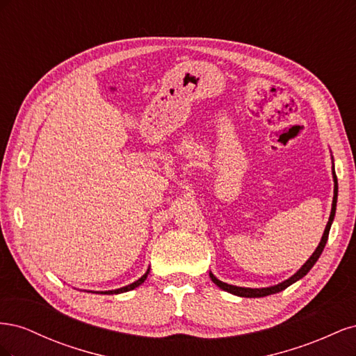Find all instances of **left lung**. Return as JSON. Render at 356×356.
<instances>
[{
	"instance_id": "left-lung-1",
	"label": "left lung",
	"mask_w": 356,
	"mask_h": 356,
	"mask_svg": "<svg viewBox=\"0 0 356 356\" xmlns=\"http://www.w3.org/2000/svg\"><path fill=\"white\" fill-rule=\"evenodd\" d=\"M332 178H334V197H332V207H331V213H330V220L327 222V227L324 230V234H322V239L318 245V248L315 250V252L310 255L309 260L300 267V270L297 273H294L293 276H291L289 279H286V281L277 284V285H273V286H267V288H245V286H234V285H229L225 284L222 281H220V279L215 277L212 273H209L212 282L220 286L221 289L227 291V293L230 294H234V296H239V297H248V298H257V297H266V296H270V294H276L279 293V291H284L285 288H288L289 285H293L294 282H297L298 279H301L303 276H306L309 273V270L312 267L315 266V263L318 261V258L321 257L322 251H324L325 248V243L328 241V234H330V229H331V224H332V220H334V215H336V207H337V193H339V186H337V177H336V172H334V168H332Z\"/></svg>"
}]
</instances>
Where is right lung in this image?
Returning a JSON list of instances; mask_svg holds the SVG:
<instances>
[{
	"label": "right lung",
	"instance_id": "obj_1",
	"mask_svg": "<svg viewBox=\"0 0 356 356\" xmlns=\"http://www.w3.org/2000/svg\"><path fill=\"white\" fill-rule=\"evenodd\" d=\"M148 273H149V268L148 270L138 279V281H135L134 284H131V285H126V286H123V288H118V289H111V291H96V293H101V294H120V293H127V291H131V289H135L136 286H139L141 285L145 279H147V276H148Z\"/></svg>",
	"mask_w": 356,
	"mask_h": 356
}]
</instances>
